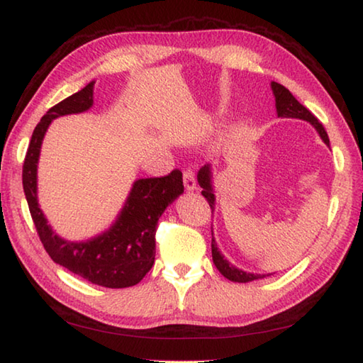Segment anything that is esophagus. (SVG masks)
<instances>
[{
	"label": "esophagus",
	"instance_id": "1",
	"mask_svg": "<svg viewBox=\"0 0 363 363\" xmlns=\"http://www.w3.org/2000/svg\"><path fill=\"white\" fill-rule=\"evenodd\" d=\"M183 184L186 191H194L197 188V182H196V175L193 169H186L183 172Z\"/></svg>",
	"mask_w": 363,
	"mask_h": 363
}]
</instances>
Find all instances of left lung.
<instances>
[{
	"instance_id": "left-lung-1",
	"label": "left lung",
	"mask_w": 363,
	"mask_h": 363,
	"mask_svg": "<svg viewBox=\"0 0 363 363\" xmlns=\"http://www.w3.org/2000/svg\"><path fill=\"white\" fill-rule=\"evenodd\" d=\"M272 91L275 94V106H277V113L278 117L283 118H298V120H305L311 123V125L316 128V131L319 133L320 139L324 140L327 147H330V140L329 135H327L324 126L320 125L318 118L306 108L305 106L300 104V102L292 96V93L288 90V88L277 84V82H272ZM197 182H199L201 188H202V196L208 201V205L211 211L215 208V194H213V188H211V167L210 164H205V166L199 170L197 174ZM211 256H213V262L216 265V269L220 270L221 275L224 278L230 279V281L235 283H248V281H255V279H261L269 277L270 273L267 275H259V273H250V272H243L240 269H237L229 261H225L224 256L220 252L216 246V242L213 238V232H211Z\"/></svg>"
}]
</instances>
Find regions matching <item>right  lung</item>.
I'll return each instance as SVG.
<instances>
[{
  "instance_id": "add662e5",
  "label": "right lung",
  "mask_w": 363,
  "mask_h": 363,
  "mask_svg": "<svg viewBox=\"0 0 363 363\" xmlns=\"http://www.w3.org/2000/svg\"><path fill=\"white\" fill-rule=\"evenodd\" d=\"M93 86L94 82H90L49 108L34 128L23 162V191L38 235L53 262L93 284L112 289L129 288L153 267L160 216L184 189L179 169L166 177L135 180L117 221L86 242H67L55 234L38 203V161L47 128L52 120L63 115L88 111L93 106Z\"/></svg>"
}]
</instances>
